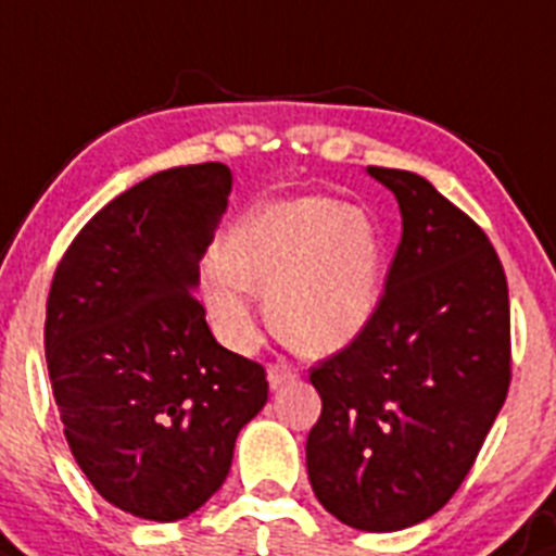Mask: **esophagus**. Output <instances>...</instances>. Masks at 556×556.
I'll return each instance as SVG.
<instances>
[{"label":"esophagus","mask_w":556,"mask_h":556,"mask_svg":"<svg viewBox=\"0 0 556 556\" xmlns=\"http://www.w3.org/2000/svg\"><path fill=\"white\" fill-rule=\"evenodd\" d=\"M295 378V370L293 367H288V365H268V387L271 389H279L282 387V383H288V381H293Z\"/></svg>","instance_id":"esophagus-1"}]
</instances>
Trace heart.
<instances>
[{"label":"heart","instance_id":"b5f03b06","mask_svg":"<svg viewBox=\"0 0 556 556\" xmlns=\"http://www.w3.org/2000/svg\"><path fill=\"white\" fill-rule=\"evenodd\" d=\"M202 279L211 320L232 349L254 342L247 290L266 295L268 324L304 356H329L376 318L387 241L365 207L295 197L254 207L227 230Z\"/></svg>","mask_w":556,"mask_h":556}]
</instances>
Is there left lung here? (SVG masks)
<instances>
[{
	"label": "left lung",
	"mask_w": 556,
	"mask_h": 556,
	"mask_svg": "<svg viewBox=\"0 0 556 556\" xmlns=\"http://www.w3.org/2000/svg\"><path fill=\"white\" fill-rule=\"evenodd\" d=\"M403 236L376 318L309 370L320 417L307 471L320 505L362 532L442 510L510 387V299L489 236L422 175L367 167Z\"/></svg>",
	"instance_id": "8db88e82"
}]
</instances>
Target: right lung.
Listing matches in <instances>:
<instances>
[{
  "label": "right lung",
  "instance_id": "obj_1",
  "mask_svg": "<svg viewBox=\"0 0 556 556\" xmlns=\"http://www.w3.org/2000/svg\"><path fill=\"white\" fill-rule=\"evenodd\" d=\"M230 189L219 161L150 175L81 227L51 279L46 365L67 447L109 505L148 521L205 505L268 401L266 370L222 349L194 295Z\"/></svg>",
  "mask_w": 556,
  "mask_h": 556
}]
</instances>
